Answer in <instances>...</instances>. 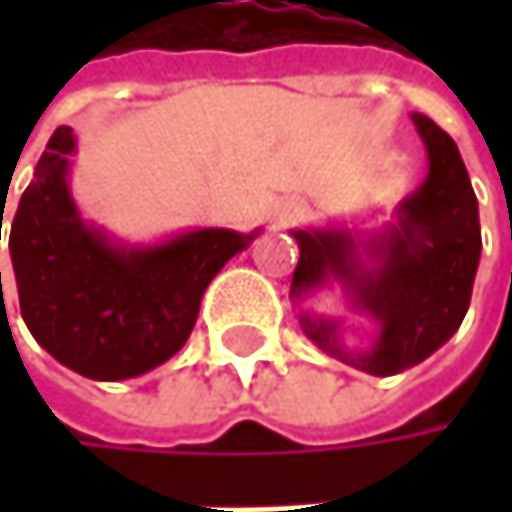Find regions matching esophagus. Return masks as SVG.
<instances>
[{
    "instance_id": "34e87169",
    "label": "esophagus",
    "mask_w": 512,
    "mask_h": 512,
    "mask_svg": "<svg viewBox=\"0 0 512 512\" xmlns=\"http://www.w3.org/2000/svg\"><path fill=\"white\" fill-rule=\"evenodd\" d=\"M275 216H278V222H281V225L296 222V219L302 216V204H299V201H281V204H278V210H275Z\"/></svg>"
}]
</instances>
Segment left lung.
Listing matches in <instances>:
<instances>
[{"label": "left lung", "instance_id": "8db88e82", "mask_svg": "<svg viewBox=\"0 0 512 512\" xmlns=\"http://www.w3.org/2000/svg\"><path fill=\"white\" fill-rule=\"evenodd\" d=\"M430 171L379 231L344 225L290 231L299 263L290 299L299 326L326 356L370 376H391L433 356L460 329L480 263L477 198L454 139L412 112ZM338 283L354 313L374 323L361 348L343 344V321L304 308L311 292Z\"/></svg>", "mask_w": 512, "mask_h": 512}]
</instances>
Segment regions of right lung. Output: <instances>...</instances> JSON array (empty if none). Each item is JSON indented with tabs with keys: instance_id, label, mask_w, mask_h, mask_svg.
<instances>
[{
	"instance_id": "right-lung-1",
	"label": "right lung",
	"mask_w": 512,
	"mask_h": 512,
	"mask_svg": "<svg viewBox=\"0 0 512 512\" xmlns=\"http://www.w3.org/2000/svg\"><path fill=\"white\" fill-rule=\"evenodd\" d=\"M73 154V130L58 127L14 213L8 249L20 311L32 338L64 367L100 382L142 376L186 344L207 284L260 228L121 243L82 219L67 180Z\"/></svg>"
}]
</instances>
